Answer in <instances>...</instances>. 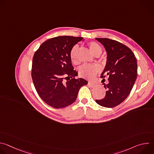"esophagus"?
<instances>
[{
	"label": "esophagus",
	"instance_id": "1",
	"mask_svg": "<svg viewBox=\"0 0 154 154\" xmlns=\"http://www.w3.org/2000/svg\"><path fill=\"white\" fill-rule=\"evenodd\" d=\"M88 85L92 88H94V87H96L97 86V83H94V82H89L88 83Z\"/></svg>",
	"mask_w": 154,
	"mask_h": 154
}]
</instances>
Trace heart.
Here are the masks:
<instances>
[{"mask_svg": "<svg viewBox=\"0 0 154 154\" xmlns=\"http://www.w3.org/2000/svg\"><path fill=\"white\" fill-rule=\"evenodd\" d=\"M88 47L90 51L95 56H99L102 52V49L98 43L92 41L88 43ZM77 52L78 47L74 46L70 51L69 57L71 61L74 64L78 63L77 60ZM100 70V68L97 64H83L79 68V75L86 79L92 80L93 79L98 72Z\"/></svg>", "mask_w": 154, "mask_h": 154, "instance_id": "b5f03b06", "label": "heart"}]
</instances>
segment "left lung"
<instances>
[{"mask_svg":"<svg viewBox=\"0 0 154 154\" xmlns=\"http://www.w3.org/2000/svg\"><path fill=\"white\" fill-rule=\"evenodd\" d=\"M106 52V63L101 77L108 76V83L104 98L96 100L97 103L113 108L122 103L129 95L137 77L136 57L127 46L108 38H96Z\"/></svg>","mask_w":154,"mask_h":154,"instance_id":"8db88e82","label":"left lung"}]
</instances>
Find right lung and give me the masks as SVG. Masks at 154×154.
I'll return each mask as SVG.
<instances>
[{
	"instance_id": "obj_1",
	"label": "right lung",
	"mask_w": 154,
	"mask_h": 154,
	"mask_svg": "<svg viewBox=\"0 0 154 154\" xmlns=\"http://www.w3.org/2000/svg\"><path fill=\"white\" fill-rule=\"evenodd\" d=\"M82 37L61 36L44 42L33 57L32 77L42 100L51 106L61 108L73 103L79 91L88 82L75 79L78 73L69 57L71 49ZM84 40V39H83Z\"/></svg>"
}]
</instances>
